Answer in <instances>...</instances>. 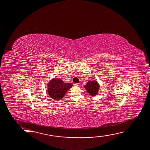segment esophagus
<instances>
[{"instance_id":"34e87169","label":"esophagus","mask_w":150,"mask_h":150,"mask_svg":"<svg viewBox=\"0 0 150 150\" xmlns=\"http://www.w3.org/2000/svg\"><path fill=\"white\" fill-rule=\"evenodd\" d=\"M76 86H79L80 85H81V84L79 83H76L75 84Z\"/></svg>"}]
</instances>
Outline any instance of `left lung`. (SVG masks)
<instances>
[{"label": "left lung", "instance_id": "left-lung-1", "mask_svg": "<svg viewBox=\"0 0 150 150\" xmlns=\"http://www.w3.org/2000/svg\"><path fill=\"white\" fill-rule=\"evenodd\" d=\"M100 85L96 81H91L87 82L84 86V88L86 91L91 96H95L98 95Z\"/></svg>", "mask_w": 150, "mask_h": 150}]
</instances>
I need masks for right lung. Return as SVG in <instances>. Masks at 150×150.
<instances>
[{"mask_svg": "<svg viewBox=\"0 0 150 150\" xmlns=\"http://www.w3.org/2000/svg\"><path fill=\"white\" fill-rule=\"evenodd\" d=\"M72 86L71 83H65L60 79H53L47 84L48 94L54 100H60Z\"/></svg>", "mask_w": 150, "mask_h": 150, "instance_id": "1", "label": "right lung"}]
</instances>
